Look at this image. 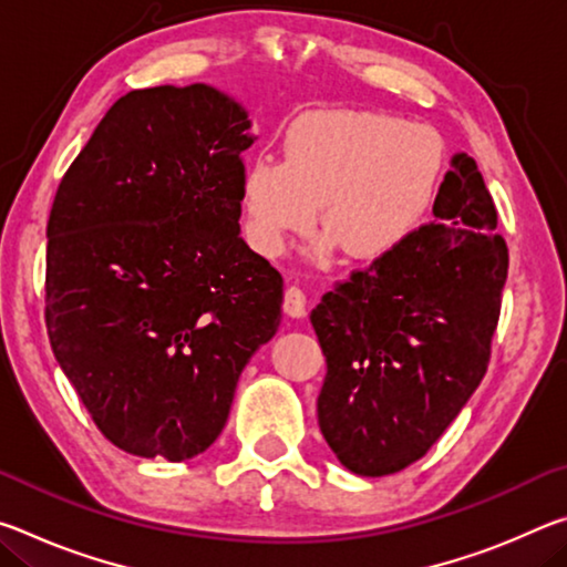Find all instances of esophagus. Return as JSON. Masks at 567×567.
<instances>
[{
	"instance_id": "obj_1",
	"label": "esophagus",
	"mask_w": 567,
	"mask_h": 567,
	"mask_svg": "<svg viewBox=\"0 0 567 567\" xmlns=\"http://www.w3.org/2000/svg\"><path fill=\"white\" fill-rule=\"evenodd\" d=\"M282 310L290 315V318H305V315H307V295L297 285L287 287V290H285Z\"/></svg>"
}]
</instances>
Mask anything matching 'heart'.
<instances>
[{
    "instance_id": "heart-1",
    "label": "heart",
    "mask_w": 567,
    "mask_h": 567,
    "mask_svg": "<svg viewBox=\"0 0 567 567\" xmlns=\"http://www.w3.org/2000/svg\"><path fill=\"white\" fill-rule=\"evenodd\" d=\"M443 147L433 132L370 112H312L285 132L282 162L257 155L243 169L247 233L280 255L318 223L352 257H380L433 199Z\"/></svg>"
}]
</instances>
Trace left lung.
<instances>
[{"label":"left lung","mask_w":567,"mask_h":567,"mask_svg":"<svg viewBox=\"0 0 567 567\" xmlns=\"http://www.w3.org/2000/svg\"><path fill=\"white\" fill-rule=\"evenodd\" d=\"M435 223L412 229L315 307L328 362L318 420L354 475L415 463L485 378L507 280V245L473 157L450 159Z\"/></svg>","instance_id":"left-lung-1"}]
</instances>
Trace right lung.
Segmentation results:
<instances>
[{
  "label": "right lung",
  "mask_w": 567,
  "mask_h": 567,
  "mask_svg": "<svg viewBox=\"0 0 567 567\" xmlns=\"http://www.w3.org/2000/svg\"><path fill=\"white\" fill-rule=\"evenodd\" d=\"M247 112L209 84L134 90L64 172L47 223V332L100 433L189 460L280 328L282 275L239 237Z\"/></svg>",
  "instance_id": "1"
}]
</instances>
